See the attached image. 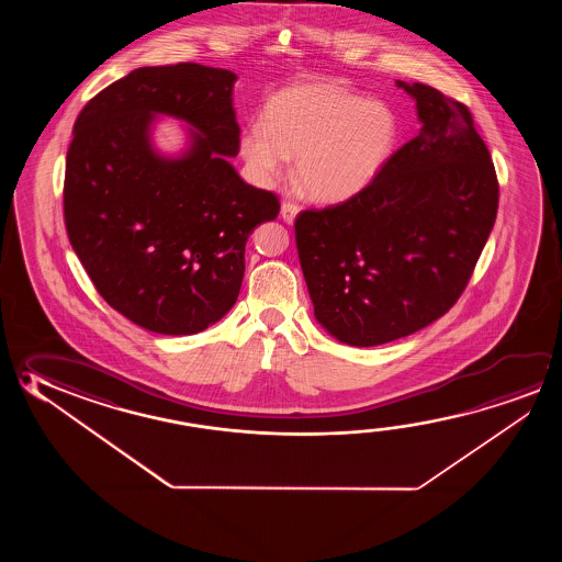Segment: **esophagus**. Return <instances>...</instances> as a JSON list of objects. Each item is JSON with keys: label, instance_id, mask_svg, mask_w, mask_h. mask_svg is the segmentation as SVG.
<instances>
[{"label": "esophagus", "instance_id": "34e87169", "mask_svg": "<svg viewBox=\"0 0 562 562\" xmlns=\"http://www.w3.org/2000/svg\"><path fill=\"white\" fill-rule=\"evenodd\" d=\"M297 213H300V207L292 202H284L282 203V207H280V215H282V220H284L288 225H292V223L295 222Z\"/></svg>", "mask_w": 562, "mask_h": 562}]
</instances>
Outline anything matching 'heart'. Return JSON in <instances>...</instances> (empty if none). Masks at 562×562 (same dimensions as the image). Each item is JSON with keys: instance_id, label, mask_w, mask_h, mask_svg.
I'll return each instance as SVG.
<instances>
[{"instance_id": "1", "label": "heart", "mask_w": 562, "mask_h": 562, "mask_svg": "<svg viewBox=\"0 0 562 562\" xmlns=\"http://www.w3.org/2000/svg\"><path fill=\"white\" fill-rule=\"evenodd\" d=\"M397 120L386 103L335 83L288 86L268 100L262 125L240 135V157L258 184H272L294 157V176L317 202L362 192L392 157Z\"/></svg>"}]
</instances>
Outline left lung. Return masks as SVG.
Listing matches in <instances>:
<instances>
[{"mask_svg":"<svg viewBox=\"0 0 562 562\" xmlns=\"http://www.w3.org/2000/svg\"><path fill=\"white\" fill-rule=\"evenodd\" d=\"M419 135L362 192L295 220L315 319L352 347H376L431 325L469 284L497 213L496 170L469 108L425 83Z\"/></svg>","mask_w":562,"mask_h":562,"instance_id":"left-lung-1","label":"left lung"}]
</instances>
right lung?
I'll list each match as a JSON object with an SVG mask.
<instances>
[{
    "label": "right lung",
    "instance_id": "obj_1",
    "mask_svg": "<svg viewBox=\"0 0 562 562\" xmlns=\"http://www.w3.org/2000/svg\"><path fill=\"white\" fill-rule=\"evenodd\" d=\"M231 70L143 66L80 111L66 155L68 239L103 300L160 335H193L237 302L245 245L277 220L272 192L240 180ZM157 116L189 125L175 158L151 145Z\"/></svg>",
    "mask_w": 562,
    "mask_h": 562
}]
</instances>
